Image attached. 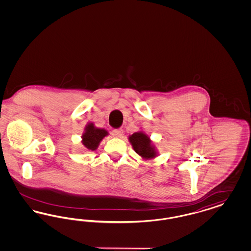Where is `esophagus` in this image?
Wrapping results in <instances>:
<instances>
[{"label":"esophagus","mask_w":251,"mask_h":251,"mask_svg":"<svg viewBox=\"0 0 251 251\" xmlns=\"http://www.w3.org/2000/svg\"><path fill=\"white\" fill-rule=\"evenodd\" d=\"M112 135L115 137H121L123 135V130L122 129H115L112 131Z\"/></svg>","instance_id":"esophagus-1"}]
</instances>
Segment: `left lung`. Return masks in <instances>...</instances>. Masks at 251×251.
Listing matches in <instances>:
<instances>
[{"mask_svg": "<svg viewBox=\"0 0 251 251\" xmlns=\"http://www.w3.org/2000/svg\"><path fill=\"white\" fill-rule=\"evenodd\" d=\"M131 146L136 153L144 159H151L156 156L154 147L151 145L150 137L142 131L134 132L129 137Z\"/></svg>", "mask_w": 251, "mask_h": 251, "instance_id": "1", "label": "left lung"}]
</instances>
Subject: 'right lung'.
<instances>
[{"label":"right lung","instance_id":"1","mask_svg":"<svg viewBox=\"0 0 251 251\" xmlns=\"http://www.w3.org/2000/svg\"><path fill=\"white\" fill-rule=\"evenodd\" d=\"M108 132L104 129L96 128L93 123H88L85 127V131L82 136V143L87 150L95 151L100 142L107 135Z\"/></svg>","mask_w":251,"mask_h":251}]
</instances>
